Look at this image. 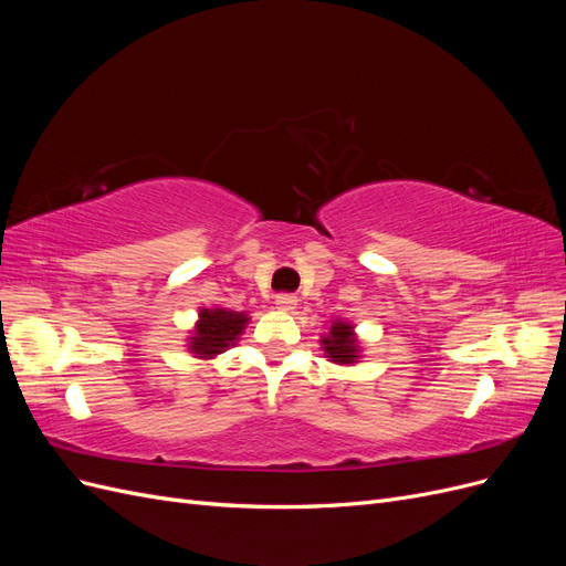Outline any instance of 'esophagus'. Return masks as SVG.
Wrapping results in <instances>:
<instances>
[{
  "label": "esophagus",
  "mask_w": 566,
  "mask_h": 566,
  "mask_svg": "<svg viewBox=\"0 0 566 566\" xmlns=\"http://www.w3.org/2000/svg\"><path fill=\"white\" fill-rule=\"evenodd\" d=\"M295 304H297V297H295V295H290V293L276 295V306H279L281 312H293Z\"/></svg>",
  "instance_id": "esophagus-1"
}]
</instances>
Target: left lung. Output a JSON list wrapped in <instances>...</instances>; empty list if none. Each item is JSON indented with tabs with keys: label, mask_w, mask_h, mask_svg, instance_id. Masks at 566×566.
<instances>
[{
	"label": "left lung",
	"mask_w": 566,
	"mask_h": 566,
	"mask_svg": "<svg viewBox=\"0 0 566 566\" xmlns=\"http://www.w3.org/2000/svg\"><path fill=\"white\" fill-rule=\"evenodd\" d=\"M325 354H328L335 364H354L356 361V339L349 323H335L331 335L323 337Z\"/></svg>",
	"instance_id": "8db88e82"
}]
</instances>
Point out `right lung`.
Returning a JSON list of instances; mask_svg holds the SVG:
<instances>
[{
    "instance_id": "right-lung-1",
    "label": "right lung",
    "mask_w": 566,
    "mask_h": 566,
    "mask_svg": "<svg viewBox=\"0 0 566 566\" xmlns=\"http://www.w3.org/2000/svg\"><path fill=\"white\" fill-rule=\"evenodd\" d=\"M245 316L224 310H202L200 323L196 325V337H191V349L200 356H214L227 352L235 337L245 328Z\"/></svg>"
}]
</instances>
